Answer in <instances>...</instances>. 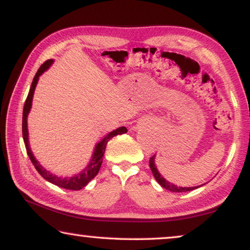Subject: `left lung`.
<instances>
[{"label":"left lung","instance_id":"left-lung-1","mask_svg":"<svg viewBox=\"0 0 250 250\" xmlns=\"http://www.w3.org/2000/svg\"><path fill=\"white\" fill-rule=\"evenodd\" d=\"M155 158H156V155H153L151 158H150V160H149V165H150V168H151V172L153 174V176H155L156 181L160 184V186L164 188V189L172 191V192H186V191L194 190V189H197V188H200V187L204 186V184H203V186L187 188V187H177V186H175V184L168 182V181L164 179V176L159 173V170L157 169V166H156V163H155Z\"/></svg>","mask_w":250,"mask_h":250}]
</instances>
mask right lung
Instances as JSON below:
<instances>
[{
  "instance_id": "add662e5",
  "label": "right lung",
  "mask_w": 250,
  "mask_h": 250,
  "mask_svg": "<svg viewBox=\"0 0 250 250\" xmlns=\"http://www.w3.org/2000/svg\"><path fill=\"white\" fill-rule=\"evenodd\" d=\"M53 59H50L44 62L42 66L40 67V69L37 70V73L34 77L32 86H30L28 97L26 99L25 105H23V111H22V136H23V142H25L26 146V150H27V155H28L29 159L32 160L33 165L35 166V168L37 172L41 174V176L43 179H45L46 181H49L50 183L54 184V186H58L60 188H63V189L67 190H81L86 186V184L90 182L91 180H93L97 174L99 173V169H100L102 160H104V151H105V146H107L108 141L110 139L114 138V136L118 135V134H124V133L127 132V128L122 126V127H118L114 129V131L108 133L107 135L104 136V139L101 140L100 142H98L95 145L94 151L92 153V158L90 160V163L87 164V166L82 170L81 173L76 174V175L70 176V177H62V176H58L54 175V174L50 173L49 170H46L44 167L41 165L40 162H37V159L34 157L32 150H30L29 146V141H28V128H27V117H28V114L30 111V108H32V101H33V97H34V92H35V87L37 85V82H39V78L41 75H42L44 71L49 69L51 67V64L53 63Z\"/></svg>"
}]
</instances>
